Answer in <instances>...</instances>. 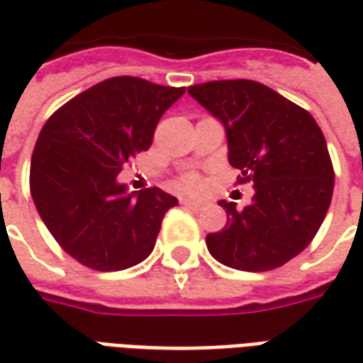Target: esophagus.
<instances>
[{"label": "esophagus", "instance_id": "obj_1", "mask_svg": "<svg viewBox=\"0 0 363 363\" xmlns=\"http://www.w3.org/2000/svg\"><path fill=\"white\" fill-rule=\"evenodd\" d=\"M181 204L186 206V208H192V210H202V208H204L202 202H194V200H189V198H182Z\"/></svg>", "mask_w": 363, "mask_h": 363}]
</instances>
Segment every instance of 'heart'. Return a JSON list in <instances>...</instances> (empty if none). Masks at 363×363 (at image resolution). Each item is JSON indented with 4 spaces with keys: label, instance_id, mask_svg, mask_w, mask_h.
<instances>
[{
    "label": "heart",
    "instance_id": "b5f03b06",
    "mask_svg": "<svg viewBox=\"0 0 363 363\" xmlns=\"http://www.w3.org/2000/svg\"><path fill=\"white\" fill-rule=\"evenodd\" d=\"M200 177L198 174H184V177H181L179 181H177V189L182 190V192H196V190H200Z\"/></svg>",
    "mask_w": 363,
    "mask_h": 363
}]
</instances>
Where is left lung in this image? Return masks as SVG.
<instances>
[{
    "mask_svg": "<svg viewBox=\"0 0 363 363\" xmlns=\"http://www.w3.org/2000/svg\"><path fill=\"white\" fill-rule=\"evenodd\" d=\"M189 93L225 126L237 184L252 182L251 206L220 202L228 221L206 237L221 264L267 272L297 257L327 216L335 169L325 135L309 112L251 79H223Z\"/></svg>",
    "mask_w": 363,
    "mask_h": 363,
    "instance_id": "1",
    "label": "left lung"
}]
</instances>
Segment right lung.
Masks as SVG:
<instances>
[{
    "label": "right lung",
    "mask_w": 363,
    "mask_h": 363,
    "mask_svg": "<svg viewBox=\"0 0 363 363\" xmlns=\"http://www.w3.org/2000/svg\"><path fill=\"white\" fill-rule=\"evenodd\" d=\"M184 91L120 75L46 120L30 159V194L52 237L83 267L116 272L153 251L177 198L157 186L128 194L116 177L150 150L159 118Z\"/></svg>",
    "instance_id": "obj_1"
}]
</instances>
